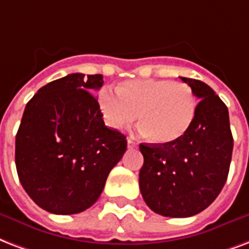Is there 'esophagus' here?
<instances>
[{
  "instance_id": "obj_1",
  "label": "esophagus",
  "mask_w": 249,
  "mask_h": 249,
  "mask_svg": "<svg viewBox=\"0 0 249 249\" xmlns=\"http://www.w3.org/2000/svg\"><path fill=\"white\" fill-rule=\"evenodd\" d=\"M138 143L133 138H128V147L129 149H132V147H137Z\"/></svg>"
}]
</instances>
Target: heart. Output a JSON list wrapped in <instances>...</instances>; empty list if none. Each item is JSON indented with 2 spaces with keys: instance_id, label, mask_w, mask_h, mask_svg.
Returning a JSON list of instances; mask_svg holds the SVG:
<instances>
[{
  "instance_id": "b5f03b06",
  "label": "heart",
  "mask_w": 249,
  "mask_h": 249,
  "mask_svg": "<svg viewBox=\"0 0 249 249\" xmlns=\"http://www.w3.org/2000/svg\"><path fill=\"white\" fill-rule=\"evenodd\" d=\"M99 104L104 120L115 130L128 128L138 113L140 130L155 143H170L183 137L196 115L192 89L170 79L125 81L117 92L102 91Z\"/></svg>"
}]
</instances>
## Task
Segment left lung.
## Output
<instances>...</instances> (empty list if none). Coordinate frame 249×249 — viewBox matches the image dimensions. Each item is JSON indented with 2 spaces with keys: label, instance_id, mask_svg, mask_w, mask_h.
<instances>
[{
  "label": "left lung",
  "instance_id": "8db88e82",
  "mask_svg": "<svg viewBox=\"0 0 249 249\" xmlns=\"http://www.w3.org/2000/svg\"><path fill=\"white\" fill-rule=\"evenodd\" d=\"M200 99L191 128L170 143H141L142 197L153 212L187 218L201 213L225 185L234 140L229 109L214 90L198 79L184 78Z\"/></svg>",
  "mask_w": 249,
  "mask_h": 249
}]
</instances>
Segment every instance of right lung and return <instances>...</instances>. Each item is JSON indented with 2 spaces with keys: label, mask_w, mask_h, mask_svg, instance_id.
<instances>
[{
  "label": "right lung",
  "mask_w": 249,
  "mask_h": 249,
  "mask_svg": "<svg viewBox=\"0 0 249 249\" xmlns=\"http://www.w3.org/2000/svg\"><path fill=\"white\" fill-rule=\"evenodd\" d=\"M103 75L73 73L49 82L24 108L15 137L19 181L37 206L77 214L96 202L126 137L106 126L94 92Z\"/></svg>",
  "instance_id": "right-lung-1"
}]
</instances>
